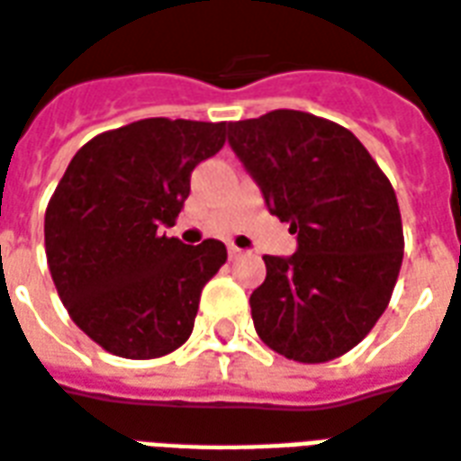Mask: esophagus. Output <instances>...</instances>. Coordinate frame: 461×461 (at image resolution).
<instances>
[{
    "mask_svg": "<svg viewBox=\"0 0 461 461\" xmlns=\"http://www.w3.org/2000/svg\"><path fill=\"white\" fill-rule=\"evenodd\" d=\"M243 250H240V248H235V245H228V258H230V260H238V258H243Z\"/></svg>",
    "mask_w": 461,
    "mask_h": 461,
    "instance_id": "34e87169",
    "label": "esophagus"
}]
</instances>
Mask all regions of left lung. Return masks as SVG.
<instances>
[{"mask_svg":"<svg viewBox=\"0 0 461 461\" xmlns=\"http://www.w3.org/2000/svg\"><path fill=\"white\" fill-rule=\"evenodd\" d=\"M228 144L267 211L297 235V253L263 258L267 275L250 294L258 337L300 364L351 351L381 319L401 272L391 181L354 132L300 110L228 122Z\"/></svg>","mask_w":461,"mask_h":461,"instance_id":"obj_1","label":"left lung"}]
</instances>
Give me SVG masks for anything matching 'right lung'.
<instances>
[{
  "mask_svg": "<svg viewBox=\"0 0 461 461\" xmlns=\"http://www.w3.org/2000/svg\"><path fill=\"white\" fill-rule=\"evenodd\" d=\"M223 144L226 122L149 117L93 137L59 181L43 221L49 270L70 319L110 354L159 358L191 337L226 245H184L159 228Z\"/></svg>",
  "mask_w": 461,
  "mask_h": 461,
  "instance_id": "add662e5",
  "label": "right lung"
}]
</instances>
